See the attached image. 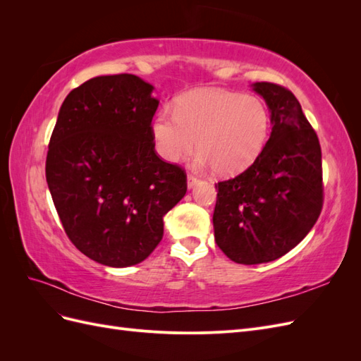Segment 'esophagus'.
I'll return each mask as SVG.
<instances>
[{
	"label": "esophagus",
	"instance_id": "esophagus-1",
	"mask_svg": "<svg viewBox=\"0 0 361 361\" xmlns=\"http://www.w3.org/2000/svg\"><path fill=\"white\" fill-rule=\"evenodd\" d=\"M199 182H200V180H199L197 178H195V176H192V174H188V176H187V185H188L190 190L194 188L195 185H197Z\"/></svg>",
	"mask_w": 361,
	"mask_h": 361
}]
</instances>
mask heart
Here are the masks:
<instances>
[{
  "label": "heart",
  "instance_id": "heart-1",
  "mask_svg": "<svg viewBox=\"0 0 361 361\" xmlns=\"http://www.w3.org/2000/svg\"><path fill=\"white\" fill-rule=\"evenodd\" d=\"M150 130L164 161L179 162L197 147L199 167L227 176L250 167L265 149L271 114L257 96L200 89L182 94L174 113L161 111Z\"/></svg>",
  "mask_w": 361,
  "mask_h": 361
}]
</instances>
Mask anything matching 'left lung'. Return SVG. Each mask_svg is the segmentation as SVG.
I'll return each mask as SVG.
<instances>
[{
    "instance_id": "obj_1",
    "label": "left lung",
    "mask_w": 361,
    "mask_h": 361,
    "mask_svg": "<svg viewBox=\"0 0 361 361\" xmlns=\"http://www.w3.org/2000/svg\"><path fill=\"white\" fill-rule=\"evenodd\" d=\"M251 87L268 105L271 135L245 171L215 185L212 216L216 245L243 265L276 260L297 247L324 202L319 140L298 99L272 82Z\"/></svg>"
}]
</instances>
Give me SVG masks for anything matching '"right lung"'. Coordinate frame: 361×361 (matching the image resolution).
I'll return each mask as SVG.
<instances>
[{"mask_svg":"<svg viewBox=\"0 0 361 361\" xmlns=\"http://www.w3.org/2000/svg\"><path fill=\"white\" fill-rule=\"evenodd\" d=\"M154 89L130 73L85 81L66 96L49 140L47 182L64 232L106 267L143 262L187 192L185 171L155 152Z\"/></svg>","mask_w":361,"mask_h":361,"instance_id":"1","label":"right lung"}]
</instances>
